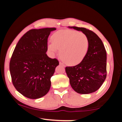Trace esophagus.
Returning <instances> with one entry per match:
<instances>
[{
    "label": "esophagus",
    "instance_id": "obj_1",
    "mask_svg": "<svg viewBox=\"0 0 122 122\" xmlns=\"http://www.w3.org/2000/svg\"><path fill=\"white\" fill-rule=\"evenodd\" d=\"M59 63H60V65L61 66H62V67H65L66 66H65V65L63 63L61 62H60Z\"/></svg>",
    "mask_w": 122,
    "mask_h": 122
}]
</instances>
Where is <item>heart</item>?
Here are the masks:
<instances>
[{
	"label": "heart",
	"mask_w": 122,
	"mask_h": 122,
	"mask_svg": "<svg viewBox=\"0 0 122 122\" xmlns=\"http://www.w3.org/2000/svg\"><path fill=\"white\" fill-rule=\"evenodd\" d=\"M48 50L51 55L60 51V56L69 65L81 63L85 58L89 47V39L81 32L74 30H60L51 36Z\"/></svg>",
	"instance_id": "b5f03b06"
}]
</instances>
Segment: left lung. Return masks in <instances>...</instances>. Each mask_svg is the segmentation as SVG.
<instances>
[{
    "label": "left lung",
    "instance_id": "left-lung-1",
    "mask_svg": "<svg viewBox=\"0 0 122 122\" xmlns=\"http://www.w3.org/2000/svg\"><path fill=\"white\" fill-rule=\"evenodd\" d=\"M80 30L87 36L89 47L87 54L81 63L66 67V72L72 88L81 94L96 92L107 77V52L102 40L92 30L83 27H69Z\"/></svg>",
    "mask_w": 122,
    "mask_h": 122
}]
</instances>
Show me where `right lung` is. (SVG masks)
Segmentation results:
<instances>
[{
	"mask_svg": "<svg viewBox=\"0 0 122 122\" xmlns=\"http://www.w3.org/2000/svg\"><path fill=\"white\" fill-rule=\"evenodd\" d=\"M55 28L33 29L22 36L10 62L12 81L18 92L30 99L45 96L50 89L51 78L59 65L56 59L47 56V42Z\"/></svg>",
	"mask_w": 122,
	"mask_h": 122,
	"instance_id": "1",
	"label": "right lung"
}]
</instances>
